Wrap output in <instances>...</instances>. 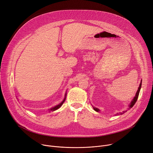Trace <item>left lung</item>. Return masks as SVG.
<instances>
[{"label":"left lung","instance_id":"8db88e82","mask_svg":"<svg viewBox=\"0 0 153 153\" xmlns=\"http://www.w3.org/2000/svg\"><path fill=\"white\" fill-rule=\"evenodd\" d=\"M141 86H142V81H141V83H140V86H139V88H138V90H137V93H136V94H135V96L134 97V99L132 100V102H131V104L129 105V108H132L134 105H135V103H136V102H137V99H138V95H139V92H140V89H141ZM94 108V110L96 111H97V112H99L100 110L98 109V108H95V107H93ZM126 111H123V113H120V114H123V113H124Z\"/></svg>","mask_w":153,"mask_h":153}]
</instances>
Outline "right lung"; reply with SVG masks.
<instances>
[{
  "instance_id": "1",
  "label": "right lung",
  "mask_w": 153,
  "mask_h": 153,
  "mask_svg": "<svg viewBox=\"0 0 153 153\" xmlns=\"http://www.w3.org/2000/svg\"><path fill=\"white\" fill-rule=\"evenodd\" d=\"M66 96V95H65ZM65 97L64 98V100L60 103V104H59V105H56V107H53L52 108H51L50 110V111H54V110H57L58 108H59L61 106H62V105L63 104V103L65 102Z\"/></svg>"
}]
</instances>
